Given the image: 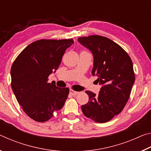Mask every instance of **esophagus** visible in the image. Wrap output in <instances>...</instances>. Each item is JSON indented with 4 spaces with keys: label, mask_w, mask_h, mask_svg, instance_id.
Listing matches in <instances>:
<instances>
[{
    "label": "esophagus",
    "mask_w": 151,
    "mask_h": 151,
    "mask_svg": "<svg viewBox=\"0 0 151 151\" xmlns=\"http://www.w3.org/2000/svg\"><path fill=\"white\" fill-rule=\"evenodd\" d=\"M78 93V92L74 91V90H73V89H70V94H71V95L76 96Z\"/></svg>",
    "instance_id": "esophagus-1"
}]
</instances>
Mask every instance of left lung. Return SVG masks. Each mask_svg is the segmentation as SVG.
Returning a JSON list of instances; mask_svg holds the SVG:
<instances>
[{"mask_svg":"<svg viewBox=\"0 0 151 151\" xmlns=\"http://www.w3.org/2000/svg\"><path fill=\"white\" fill-rule=\"evenodd\" d=\"M78 40L93 53L92 75L103 85L99 95L85 91L88 102L82 105V111L94 121L106 122L121 113L129 100L135 79L132 60L121 46L105 37L91 35Z\"/></svg>","mask_w":151,"mask_h":151,"instance_id":"8db88e82","label":"left lung"}]
</instances>
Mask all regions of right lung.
Wrapping results in <instances>:
<instances>
[{"label": "right lung", "mask_w": 151, "mask_h": 151, "mask_svg": "<svg viewBox=\"0 0 151 151\" xmlns=\"http://www.w3.org/2000/svg\"><path fill=\"white\" fill-rule=\"evenodd\" d=\"M72 39H41L22 51L11 66V86L23 111L35 121L43 122L63 108L69 93L48 83V76L58 69Z\"/></svg>", "instance_id": "right-lung-1"}]
</instances>
